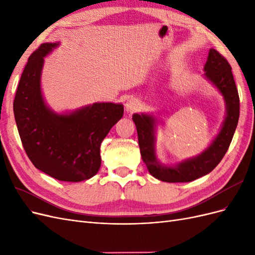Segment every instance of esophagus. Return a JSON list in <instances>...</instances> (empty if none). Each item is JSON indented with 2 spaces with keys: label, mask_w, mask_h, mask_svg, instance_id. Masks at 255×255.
<instances>
[{
  "label": "esophagus",
  "mask_w": 255,
  "mask_h": 255,
  "mask_svg": "<svg viewBox=\"0 0 255 255\" xmlns=\"http://www.w3.org/2000/svg\"><path fill=\"white\" fill-rule=\"evenodd\" d=\"M138 106H139V102H138L136 99L130 98L126 103V111L128 113H133L138 110Z\"/></svg>",
  "instance_id": "1"
}]
</instances>
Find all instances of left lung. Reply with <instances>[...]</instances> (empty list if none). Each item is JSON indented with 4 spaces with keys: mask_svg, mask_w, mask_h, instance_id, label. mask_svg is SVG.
Here are the masks:
<instances>
[{
    "mask_svg": "<svg viewBox=\"0 0 255 255\" xmlns=\"http://www.w3.org/2000/svg\"><path fill=\"white\" fill-rule=\"evenodd\" d=\"M231 70L232 68L228 60L218 51L211 49L204 66V75L225 98L227 116L219 134L196 157L183 160L175 166L160 164L155 154V118L145 114L133 115L141 157L154 177L168 183L191 182L210 173L220 163L232 141L239 118V97Z\"/></svg>",
    "mask_w": 255,
    "mask_h": 255,
    "instance_id": "1",
    "label": "left lung"
}]
</instances>
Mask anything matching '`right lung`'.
I'll return each instance as SVG.
<instances>
[{
  "label": "right lung",
  "mask_w": 255,
  "mask_h": 255,
  "mask_svg": "<svg viewBox=\"0 0 255 255\" xmlns=\"http://www.w3.org/2000/svg\"><path fill=\"white\" fill-rule=\"evenodd\" d=\"M57 45L42 43L29 56L14 97V120L37 169L59 181L81 182L98 173L100 146L122 118L123 105L95 103L69 114L51 111L41 94L40 76L44 56Z\"/></svg>",
  "instance_id": "right-lung-1"
}]
</instances>
